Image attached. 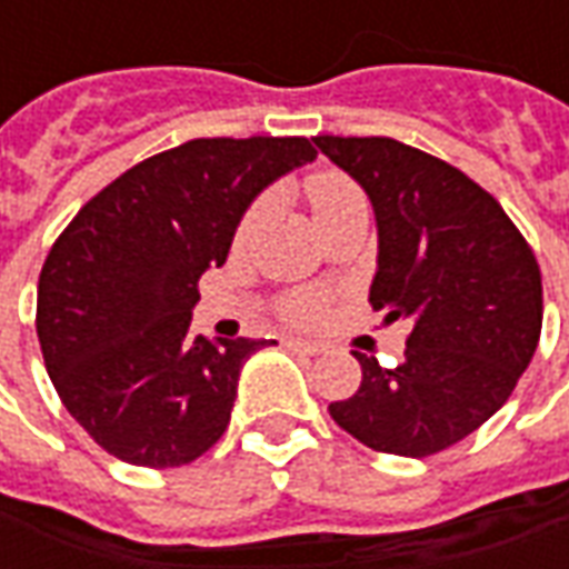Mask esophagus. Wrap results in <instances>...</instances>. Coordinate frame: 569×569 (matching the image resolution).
Segmentation results:
<instances>
[{"instance_id": "esophagus-1", "label": "esophagus", "mask_w": 569, "mask_h": 569, "mask_svg": "<svg viewBox=\"0 0 569 569\" xmlns=\"http://www.w3.org/2000/svg\"><path fill=\"white\" fill-rule=\"evenodd\" d=\"M289 350H296V353H305V357H320V353H329V347L317 345V341H305V338H289L286 341Z\"/></svg>"}]
</instances>
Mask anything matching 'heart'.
Here are the masks:
<instances>
[{
	"label": "heart",
	"instance_id": "obj_1",
	"mask_svg": "<svg viewBox=\"0 0 569 569\" xmlns=\"http://www.w3.org/2000/svg\"><path fill=\"white\" fill-rule=\"evenodd\" d=\"M350 194H357V188L350 186L345 176L338 173H320L308 182V198L310 207H313V216L322 210H329L338 200L350 198ZM261 216H264V203H256V207L247 212V219H243V231H249L252 224L259 222ZM320 313L322 301L317 296H296L289 301V317L296 322H317L320 320Z\"/></svg>",
	"mask_w": 569,
	"mask_h": 569
}]
</instances>
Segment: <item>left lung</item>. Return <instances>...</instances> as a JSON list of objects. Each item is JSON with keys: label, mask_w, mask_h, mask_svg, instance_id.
<instances>
[{"label": "left lung", "mask_w": 569, "mask_h": 569, "mask_svg": "<svg viewBox=\"0 0 569 569\" xmlns=\"http://www.w3.org/2000/svg\"><path fill=\"white\" fill-rule=\"evenodd\" d=\"M313 142L371 200V308L411 322L406 359L393 369L353 350L362 383L329 415L375 451H445L506 406L537 353V259L500 203L451 163L390 137Z\"/></svg>", "instance_id": "left-lung-1"}]
</instances>
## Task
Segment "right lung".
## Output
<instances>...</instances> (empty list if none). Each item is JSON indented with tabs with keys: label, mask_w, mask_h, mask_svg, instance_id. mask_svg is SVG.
I'll list each match as a JSON object with an SVG mask.
<instances>
[{
	"label": "right lung",
	"mask_w": 569,
	"mask_h": 569,
	"mask_svg": "<svg viewBox=\"0 0 569 569\" xmlns=\"http://www.w3.org/2000/svg\"><path fill=\"white\" fill-rule=\"evenodd\" d=\"M317 158L305 137L191 140L91 198L44 259L36 332L72 418L118 460L170 469L222 439L240 369L268 341L191 335L198 280L243 212Z\"/></svg>",
	"instance_id": "add662e5"
}]
</instances>
